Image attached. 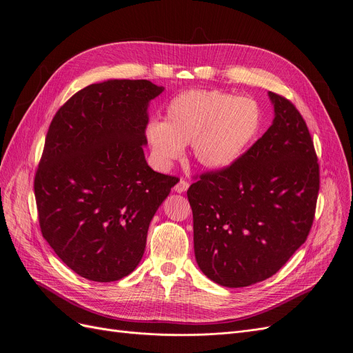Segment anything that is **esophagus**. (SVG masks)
Listing matches in <instances>:
<instances>
[{
	"label": "esophagus",
	"mask_w": 353,
	"mask_h": 353,
	"mask_svg": "<svg viewBox=\"0 0 353 353\" xmlns=\"http://www.w3.org/2000/svg\"><path fill=\"white\" fill-rule=\"evenodd\" d=\"M188 188H190V183L186 182L185 179H179V182L174 186V191L178 192V194H182V192H185Z\"/></svg>",
	"instance_id": "obj_1"
}]
</instances>
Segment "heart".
I'll return each instance as SVG.
<instances>
[{"label":"heart","instance_id":"heart-1","mask_svg":"<svg viewBox=\"0 0 353 353\" xmlns=\"http://www.w3.org/2000/svg\"><path fill=\"white\" fill-rule=\"evenodd\" d=\"M263 123L259 102L219 90H186L170 99L163 121H150L143 135L154 161L168 168L191 142L199 168L225 171L258 139Z\"/></svg>","mask_w":353,"mask_h":353}]
</instances>
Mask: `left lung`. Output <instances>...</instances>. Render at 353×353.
<instances>
[{
	"instance_id": "1",
	"label": "left lung",
	"mask_w": 353,
	"mask_h": 353,
	"mask_svg": "<svg viewBox=\"0 0 353 353\" xmlns=\"http://www.w3.org/2000/svg\"><path fill=\"white\" fill-rule=\"evenodd\" d=\"M274 121L231 168L194 182V251L218 285L243 288L275 275L306 241L319 191V165L292 102L268 92Z\"/></svg>"
}]
</instances>
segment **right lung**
<instances>
[{"mask_svg":"<svg viewBox=\"0 0 353 353\" xmlns=\"http://www.w3.org/2000/svg\"><path fill=\"white\" fill-rule=\"evenodd\" d=\"M163 87L108 79L55 114L35 174L41 232L79 276L119 281L142 259L150 223L176 183L143 154L150 102Z\"/></svg>","mask_w":353,"mask_h":353,"instance_id":"obj_1","label":"right lung"}]
</instances>
